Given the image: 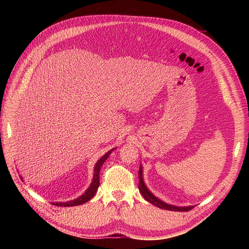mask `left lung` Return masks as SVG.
Returning <instances> with one entry per match:
<instances>
[{
  "instance_id": "left-lung-1",
  "label": "left lung",
  "mask_w": 249,
  "mask_h": 249,
  "mask_svg": "<svg viewBox=\"0 0 249 249\" xmlns=\"http://www.w3.org/2000/svg\"><path fill=\"white\" fill-rule=\"evenodd\" d=\"M142 173H143V170H142V166L140 165V168H139V172H138V176H139V190L141 195L143 196V198L149 201L150 203H152L153 205L157 206V208L160 209H162V210H168V211H181V212H186V211H189L192 210L194 206H184V208H182V206H176V205H171V204H168V203H165L163 201H161L160 199H158L157 197H155L154 195H153L149 189H147V187L145 186L144 184V181H143V178H142Z\"/></svg>"
}]
</instances>
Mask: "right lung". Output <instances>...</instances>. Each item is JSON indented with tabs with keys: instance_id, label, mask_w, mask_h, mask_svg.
<instances>
[{
	"instance_id": "add662e5",
	"label": "right lung",
	"mask_w": 249,
	"mask_h": 249,
	"mask_svg": "<svg viewBox=\"0 0 249 249\" xmlns=\"http://www.w3.org/2000/svg\"><path fill=\"white\" fill-rule=\"evenodd\" d=\"M113 150L114 149L110 150L109 152L106 153V154L103 157H100V160L96 162V165H95V167H94L93 181H92L91 185H89V187L86 190V192L83 193V195H81L80 197L77 198V199L66 201V202H53V204L57 205V206H75V205L83 204V203L88 202L89 200H91L94 197V195L96 194L98 186H99V171H100V168H102L103 163L109 157V155L111 154V152H112ZM21 179H22V178H21Z\"/></svg>"
}]
</instances>
